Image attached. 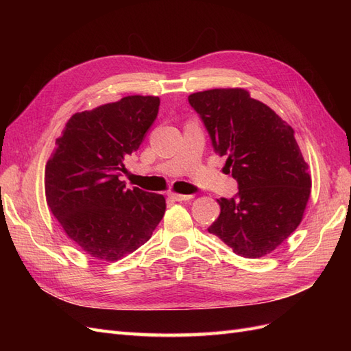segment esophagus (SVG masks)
<instances>
[{"label": "esophagus", "mask_w": 351, "mask_h": 351, "mask_svg": "<svg viewBox=\"0 0 351 351\" xmlns=\"http://www.w3.org/2000/svg\"><path fill=\"white\" fill-rule=\"evenodd\" d=\"M168 196L174 199V200H177V202H190L193 199V196H190V195H180V193H176V192H169Z\"/></svg>", "instance_id": "1"}]
</instances>
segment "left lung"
Masks as SVG:
<instances>
[{
    "label": "left lung",
    "mask_w": 351,
    "mask_h": 351,
    "mask_svg": "<svg viewBox=\"0 0 351 351\" xmlns=\"http://www.w3.org/2000/svg\"><path fill=\"white\" fill-rule=\"evenodd\" d=\"M189 102L239 183L236 197L218 199L221 214L208 231L239 256H267L299 227L311 197L309 165L294 130L241 88L196 92Z\"/></svg>",
    "instance_id": "1"
}]
</instances>
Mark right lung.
Returning a JSON list of instances; mask_svg holds the SVG:
<instances>
[{
  "mask_svg": "<svg viewBox=\"0 0 351 351\" xmlns=\"http://www.w3.org/2000/svg\"><path fill=\"white\" fill-rule=\"evenodd\" d=\"M158 97L130 95L74 114L45 167V197L66 236L89 256L114 262L151 239L165 197L119 178L156 119Z\"/></svg>",
  "mask_w": 351,
  "mask_h": 351,
  "instance_id": "right-lung-1",
  "label": "right lung"
}]
</instances>
